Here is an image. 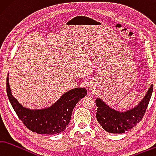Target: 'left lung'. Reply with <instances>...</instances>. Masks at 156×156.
<instances>
[{
	"mask_svg": "<svg viewBox=\"0 0 156 156\" xmlns=\"http://www.w3.org/2000/svg\"><path fill=\"white\" fill-rule=\"evenodd\" d=\"M153 84L150 86L141 101L131 110L119 112L110 108L99 98L96 99L97 119L106 132L122 133L136 127L143 118L153 92Z\"/></svg>",
	"mask_w": 156,
	"mask_h": 156,
	"instance_id": "8db88e82",
	"label": "left lung"
}]
</instances>
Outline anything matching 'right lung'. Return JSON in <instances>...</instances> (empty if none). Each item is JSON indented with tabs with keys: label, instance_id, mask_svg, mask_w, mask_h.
I'll list each match as a JSON object with an SVG mask.
<instances>
[{
	"label": "right lung",
	"instance_id": "right-lung-1",
	"mask_svg": "<svg viewBox=\"0 0 156 156\" xmlns=\"http://www.w3.org/2000/svg\"><path fill=\"white\" fill-rule=\"evenodd\" d=\"M7 75V93L12 108L23 124L39 134H57L64 132L70 121L74 108L79 101L87 95L86 89L75 88L64 93L50 107L31 110L24 108L13 96L9 83V73Z\"/></svg>",
	"mask_w": 156,
	"mask_h": 156
}]
</instances>
